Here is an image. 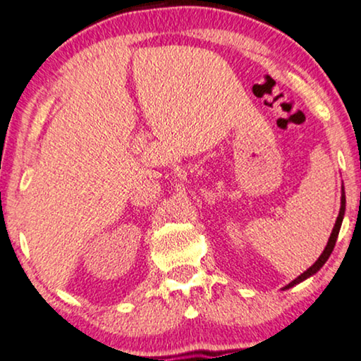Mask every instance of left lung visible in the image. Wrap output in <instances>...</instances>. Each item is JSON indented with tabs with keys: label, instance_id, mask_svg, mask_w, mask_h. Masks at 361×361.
<instances>
[{
	"label": "left lung",
	"instance_id": "obj_1",
	"mask_svg": "<svg viewBox=\"0 0 361 361\" xmlns=\"http://www.w3.org/2000/svg\"><path fill=\"white\" fill-rule=\"evenodd\" d=\"M343 215H345V190L341 189V207H340V214H338V217H336L335 227H334V231H331V235H330V238H329V243H326L325 250L322 252V255L318 257V260L315 262V264H313V265L310 267V269H307L305 272H303L302 275H298V277L295 279V280H292V282H290L288 285H285L283 290H287V288H290V287H293V285L300 283V282H303V280H305V279L312 277L313 274H317L318 270H320L322 267L325 265V262L329 260L330 254H331V252H334V247H335V242H336V238H338V232H340L341 222H343Z\"/></svg>",
	"mask_w": 361,
	"mask_h": 361
}]
</instances>
